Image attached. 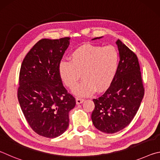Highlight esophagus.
<instances>
[{
	"label": "esophagus",
	"instance_id": "esophagus-1",
	"mask_svg": "<svg viewBox=\"0 0 160 160\" xmlns=\"http://www.w3.org/2000/svg\"><path fill=\"white\" fill-rule=\"evenodd\" d=\"M84 102V99H81V98H76V103L77 104H80L81 103H82Z\"/></svg>",
	"mask_w": 160,
	"mask_h": 160
}]
</instances>
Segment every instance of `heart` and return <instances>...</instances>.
<instances>
[{
	"label": "heart",
	"mask_w": 160,
	"mask_h": 160,
	"mask_svg": "<svg viewBox=\"0 0 160 160\" xmlns=\"http://www.w3.org/2000/svg\"><path fill=\"white\" fill-rule=\"evenodd\" d=\"M70 61H62L58 64V74L63 82L72 88L79 80L82 81L72 90L78 97H88L106 90L115 78L118 65V53L113 46L86 44L72 51Z\"/></svg>",
	"instance_id": "1"
}]
</instances>
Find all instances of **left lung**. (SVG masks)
<instances>
[{"mask_svg":"<svg viewBox=\"0 0 160 160\" xmlns=\"http://www.w3.org/2000/svg\"><path fill=\"white\" fill-rule=\"evenodd\" d=\"M116 44L120 56L116 74L107 91L93 99L92 113L94 126L106 133H114L131 122L145 93L136 54L119 39Z\"/></svg>","mask_w":160,"mask_h":160,"instance_id":"left-lung-1","label":"left lung"}]
</instances>
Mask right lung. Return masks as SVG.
Here are the masks:
<instances>
[{"mask_svg":"<svg viewBox=\"0 0 160 160\" xmlns=\"http://www.w3.org/2000/svg\"><path fill=\"white\" fill-rule=\"evenodd\" d=\"M70 37L39 40L22 63L18 98L29 126L38 135L54 138L69 125V112L76 104L58 74V64Z\"/></svg>","mask_w":160,"mask_h":160,"instance_id":"right-lung-1","label":"right lung"}]
</instances>
